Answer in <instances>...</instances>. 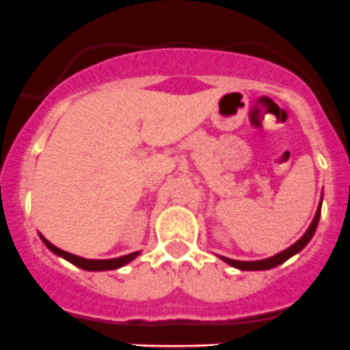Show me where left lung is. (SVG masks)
I'll list each match as a JSON object with an SVG mask.
<instances>
[{
    "label": "left lung",
    "instance_id": "1",
    "mask_svg": "<svg viewBox=\"0 0 350 350\" xmlns=\"http://www.w3.org/2000/svg\"><path fill=\"white\" fill-rule=\"evenodd\" d=\"M320 213H321V203H320V206H318L317 215H314V219H313V222H311L310 229L304 232V236L301 237L299 241H296L293 246L287 247V250H284L282 253L275 254V256L267 258V260H260V261H237V260H230V258H226V256H222V260L226 261V263H229L230 267H236V269H239V270H269V269H273V267L280 265V263H284L286 260H289L293 254L299 253V251L303 250V247L306 246L308 243H310V239L313 237L314 230H317L318 220H320Z\"/></svg>",
    "mask_w": 350,
    "mask_h": 350
}]
</instances>
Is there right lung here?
<instances>
[{"mask_svg": "<svg viewBox=\"0 0 350 350\" xmlns=\"http://www.w3.org/2000/svg\"><path fill=\"white\" fill-rule=\"evenodd\" d=\"M40 239H42L44 244H46V246L49 247V250L53 251V253H56L57 256H63L64 260H68V261H70V263L77 265L78 269L90 270V272H99V270H116V269H120V267H123V265H126V263H130V261L133 260V258L138 256V251H137V253L124 254V256L113 258V260H87V258L77 256V254H71V253H68V251L59 250V247H56V246H54V244H51L49 241H47L44 236H40Z\"/></svg>", "mask_w": 350, "mask_h": 350, "instance_id": "add662e5", "label": "right lung"}]
</instances>
